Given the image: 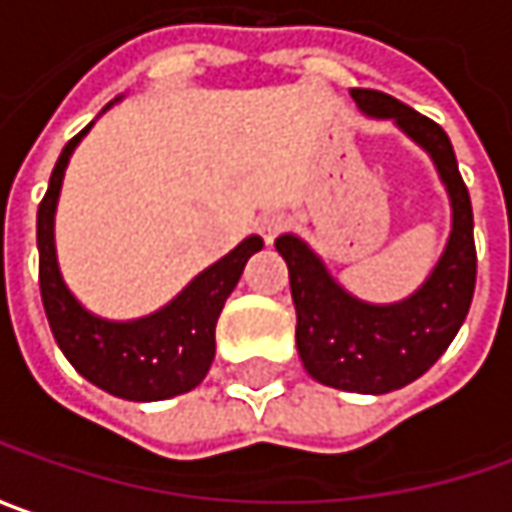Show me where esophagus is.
I'll use <instances>...</instances> for the list:
<instances>
[{
  "mask_svg": "<svg viewBox=\"0 0 512 512\" xmlns=\"http://www.w3.org/2000/svg\"><path fill=\"white\" fill-rule=\"evenodd\" d=\"M289 229V217L283 212H263L257 217V232L260 237L266 240V243H272L278 234H283Z\"/></svg>",
  "mask_w": 512,
  "mask_h": 512,
  "instance_id": "obj_1",
  "label": "esophagus"
}]
</instances>
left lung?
<instances>
[{"label": "left lung", "mask_w": 512, "mask_h": 512, "mask_svg": "<svg viewBox=\"0 0 512 512\" xmlns=\"http://www.w3.org/2000/svg\"><path fill=\"white\" fill-rule=\"evenodd\" d=\"M352 100L375 120H392L433 157L450 194L453 232L430 278L398 303H367L349 295L300 237L275 240L298 312V355L326 387L384 395L421 378L453 344L476 292L473 206L444 128L389 94L352 88Z\"/></svg>", "instance_id": "obj_1"}]
</instances>
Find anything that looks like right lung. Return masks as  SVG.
<instances>
[{"instance_id": "1", "label": "right lung", "mask_w": 512, "mask_h": 512, "mask_svg": "<svg viewBox=\"0 0 512 512\" xmlns=\"http://www.w3.org/2000/svg\"><path fill=\"white\" fill-rule=\"evenodd\" d=\"M91 125L65 143L36 212L42 306L56 344L82 378L125 401H166L189 392L206 378L214 361V326L223 303L243 275L246 260L263 249V240L249 234L229 255L200 272L171 303L145 318L105 321L91 315L59 275L54 246V214L62 177L74 148Z\"/></svg>"}]
</instances>
